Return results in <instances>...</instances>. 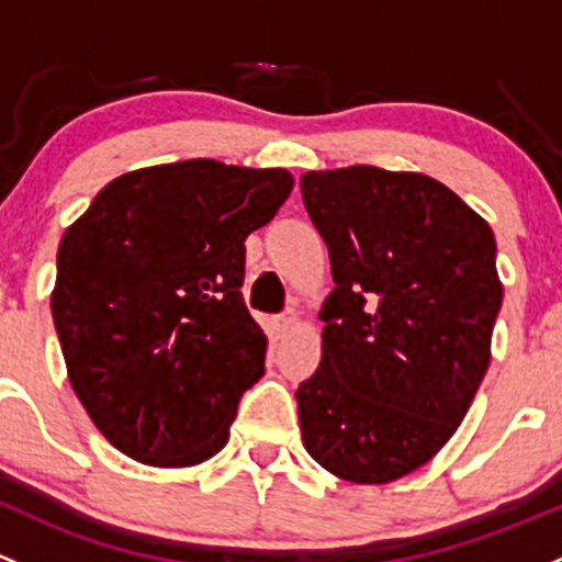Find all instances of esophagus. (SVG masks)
<instances>
[{
    "label": "esophagus",
    "instance_id": "obj_1",
    "mask_svg": "<svg viewBox=\"0 0 562 562\" xmlns=\"http://www.w3.org/2000/svg\"><path fill=\"white\" fill-rule=\"evenodd\" d=\"M296 323H299V312L296 310H288L285 315L277 317V323H274L277 336H280V339H285V336L291 334L293 328H296Z\"/></svg>",
    "mask_w": 562,
    "mask_h": 562
}]
</instances>
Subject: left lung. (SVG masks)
<instances>
[{
  "instance_id": "1",
  "label": "left lung",
  "mask_w": 562,
  "mask_h": 562,
  "mask_svg": "<svg viewBox=\"0 0 562 562\" xmlns=\"http://www.w3.org/2000/svg\"><path fill=\"white\" fill-rule=\"evenodd\" d=\"M301 196L336 282L321 366L296 390L301 439L339 480L395 482L452 439L490 366L493 228L420 172H306Z\"/></svg>"
}]
</instances>
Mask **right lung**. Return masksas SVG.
<instances>
[{
    "label": "right lung",
    "instance_id": "add662e5",
    "mask_svg": "<svg viewBox=\"0 0 562 562\" xmlns=\"http://www.w3.org/2000/svg\"><path fill=\"white\" fill-rule=\"evenodd\" d=\"M291 191L288 169L191 158L115 177L64 232L53 323L115 450L188 469L226 447L269 345L239 291L245 239Z\"/></svg>",
    "mask_w": 562,
    "mask_h": 562
}]
</instances>
